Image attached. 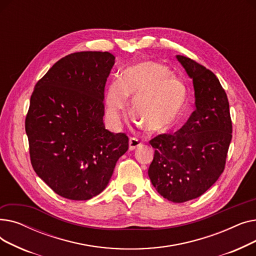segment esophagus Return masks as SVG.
Returning a JSON list of instances; mask_svg holds the SVG:
<instances>
[{
  "label": "esophagus",
  "instance_id": "esophagus-1",
  "mask_svg": "<svg viewBox=\"0 0 256 256\" xmlns=\"http://www.w3.org/2000/svg\"><path fill=\"white\" fill-rule=\"evenodd\" d=\"M140 146H141V142L137 138H130V141H128L130 150H135Z\"/></svg>",
  "mask_w": 256,
  "mask_h": 256
}]
</instances>
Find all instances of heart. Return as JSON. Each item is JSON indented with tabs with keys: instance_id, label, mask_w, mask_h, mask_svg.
Wrapping results in <instances>:
<instances>
[{
	"instance_id": "b5f03b06",
	"label": "heart",
	"mask_w": 256,
	"mask_h": 256,
	"mask_svg": "<svg viewBox=\"0 0 256 256\" xmlns=\"http://www.w3.org/2000/svg\"><path fill=\"white\" fill-rule=\"evenodd\" d=\"M128 98H132V111L140 124L152 132L165 134L180 124L186 104V87L168 66L144 61L128 67L121 82L110 86L106 106L112 119L117 120L126 110Z\"/></svg>"
}]
</instances>
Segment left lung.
<instances>
[{
  "label": "left lung",
  "instance_id": "obj_1",
  "mask_svg": "<svg viewBox=\"0 0 256 256\" xmlns=\"http://www.w3.org/2000/svg\"><path fill=\"white\" fill-rule=\"evenodd\" d=\"M176 59L193 80L196 110L178 132L150 140L156 150L148 176L160 196L182 204L202 195L220 178L232 124L218 78L190 58Z\"/></svg>",
  "mask_w": 256,
  "mask_h": 256
}]
</instances>
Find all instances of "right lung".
<instances>
[{
  "mask_svg": "<svg viewBox=\"0 0 256 256\" xmlns=\"http://www.w3.org/2000/svg\"><path fill=\"white\" fill-rule=\"evenodd\" d=\"M115 64L108 52L70 54L38 80L26 117L33 169L50 189L88 200L110 182L128 148L126 134L106 130L104 87Z\"/></svg>",
  "mask_w": 256,
  "mask_h": 256,
  "instance_id": "add662e5",
  "label": "right lung"
}]
</instances>
